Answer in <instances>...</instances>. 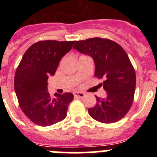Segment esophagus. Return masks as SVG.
Wrapping results in <instances>:
<instances>
[{"label":"esophagus","mask_w":157,"mask_h":157,"mask_svg":"<svg viewBox=\"0 0 157 157\" xmlns=\"http://www.w3.org/2000/svg\"><path fill=\"white\" fill-rule=\"evenodd\" d=\"M74 96H75V97L83 98V97H84L85 93H81V92H74Z\"/></svg>","instance_id":"34e87169"}]
</instances>
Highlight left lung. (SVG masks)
Wrapping results in <instances>:
<instances>
[{
  "mask_svg": "<svg viewBox=\"0 0 157 157\" xmlns=\"http://www.w3.org/2000/svg\"><path fill=\"white\" fill-rule=\"evenodd\" d=\"M73 48L93 58L95 77L103 79L100 84L107 93L105 99L96 96L90 115L105 124L119 121L132 105L136 86L135 71L125 51L114 41L99 37L77 41Z\"/></svg>",
  "mask_w": 157,
  "mask_h": 157,
  "instance_id": "obj_1",
  "label": "left lung"
}]
</instances>
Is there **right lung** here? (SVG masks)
Wrapping results in <instances>:
<instances>
[{"label": "right lung", "instance_id": "add662e5", "mask_svg": "<svg viewBox=\"0 0 157 157\" xmlns=\"http://www.w3.org/2000/svg\"><path fill=\"white\" fill-rule=\"evenodd\" d=\"M75 41H39L26 50L17 67L14 89L23 113L39 126H50L67 116L71 93H55L52 98L48 92V79L53 76L64 55L72 48Z\"/></svg>", "mask_w": 157, "mask_h": 157}]
</instances>
